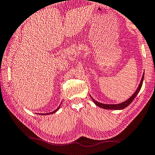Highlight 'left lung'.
Returning a JSON list of instances; mask_svg holds the SVG:
<instances>
[{
  "label": "left lung",
  "instance_id": "left-lung-1",
  "mask_svg": "<svg viewBox=\"0 0 155 155\" xmlns=\"http://www.w3.org/2000/svg\"><path fill=\"white\" fill-rule=\"evenodd\" d=\"M143 78H144V74H143V77L141 78V81H140V83L139 85H138V88L137 89V91H135L134 93L132 94V96L130 97L127 100H126L125 101H124V102L120 103V104H102V103H100V102H98V101H97L94 100L93 98L92 97L91 95V97L92 100H93L94 103L97 106V107H100V108H104V109H113V110H122V109H124V108H126L127 107H128V106L132 102L133 100H134V98L136 97V96L137 95L138 92L140 91V88H141L142 87V85H143Z\"/></svg>",
  "mask_w": 155,
  "mask_h": 155
}]
</instances>
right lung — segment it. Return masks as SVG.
Wrapping results in <instances>:
<instances>
[{"label": "right lung", "instance_id": "1", "mask_svg": "<svg viewBox=\"0 0 155 155\" xmlns=\"http://www.w3.org/2000/svg\"><path fill=\"white\" fill-rule=\"evenodd\" d=\"M60 107H61V105H60V106H59V107H58V108H57V109H55V110H54V111H53V112H51V113H47V114H41V115H49V114H54V113H55V112H56V111H57V110L59 109V108H60Z\"/></svg>", "mask_w": 155, "mask_h": 155}]
</instances>
